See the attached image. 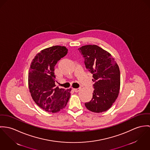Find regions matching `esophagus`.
Masks as SVG:
<instances>
[{
	"instance_id": "obj_1",
	"label": "esophagus",
	"mask_w": 150,
	"mask_h": 150,
	"mask_svg": "<svg viewBox=\"0 0 150 150\" xmlns=\"http://www.w3.org/2000/svg\"><path fill=\"white\" fill-rule=\"evenodd\" d=\"M80 89H81V88H74L73 90H74V91H75V92H78L79 90H80Z\"/></svg>"
}]
</instances>
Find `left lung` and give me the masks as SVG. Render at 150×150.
<instances>
[{"label":"left lung","mask_w":150,"mask_h":150,"mask_svg":"<svg viewBox=\"0 0 150 150\" xmlns=\"http://www.w3.org/2000/svg\"><path fill=\"white\" fill-rule=\"evenodd\" d=\"M78 50L84 57L86 67L93 75L92 81L94 82L93 98L85 103V106L92 112H106L119 94V67L111 54L98 45H84Z\"/></svg>","instance_id":"8db88e82"}]
</instances>
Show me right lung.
<instances>
[{"mask_svg": "<svg viewBox=\"0 0 150 150\" xmlns=\"http://www.w3.org/2000/svg\"><path fill=\"white\" fill-rule=\"evenodd\" d=\"M67 53L66 47L53 46L41 50L31 63L28 74L29 91L35 103L46 112H59L70 98L71 88H59L54 83V66Z\"/></svg>", "mask_w": 150, "mask_h": 150, "instance_id": "obj_1", "label": "right lung"}]
</instances>
